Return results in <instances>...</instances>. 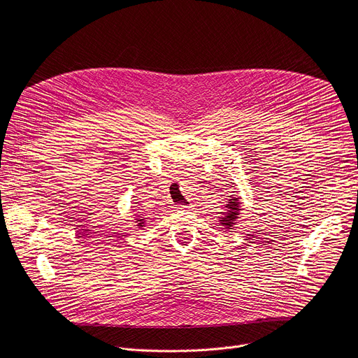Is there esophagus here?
<instances>
[{
	"label": "esophagus",
	"instance_id": "esophagus-1",
	"mask_svg": "<svg viewBox=\"0 0 358 358\" xmlns=\"http://www.w3.org/2000/svg\"><path fill=\"white\" fill-rule=\"evenodd\" d=\"M188 208H189L188 206H180V207H178V210H188Z\"/></svg>",
	"mask_w": 358,
	"mask_h": 358
}]
</instances>
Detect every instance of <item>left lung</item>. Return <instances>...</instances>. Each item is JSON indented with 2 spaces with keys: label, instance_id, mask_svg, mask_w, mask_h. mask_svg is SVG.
I'll return each mask as SVG.
<instances>
[{
  "label": "left lung",
  "instance_id": "left-lung-1",
  "mask_svg": "<svg viewBox=\"0 0 358 358\" xmlns=\"http://www.w3.org/2000/svg\"><path fill=\"white\" fill-rule=\"evenodd\" d=\"M241 198L236 196V195H231L229 199H228V203H225L224 206V211L220 213V217L218 221H220V227H222V229H225V232H231L236 222H238V218L241 215Z\"/></svg>",
  "mask_w": 358,
  "mask_h": 358
}]
</instances>
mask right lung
<instances>
[{"label": "right lung", "mask_w": 358, "mask_h": 358, "mask_svg": "<svg viewBox=\"0 0 358 358\" xmlns=\"http://www.w3.org/2000/svg\"><path fill=\"white\" fill-rule=\"evenodd\" d=\"M133 217H134V227L136 228H138V229H144V227L147 225L145 224V218L144 217H141V214L140 213H136V214H133Z\"/></svg>", "instance_id": "add662e5"}]
</instances>
